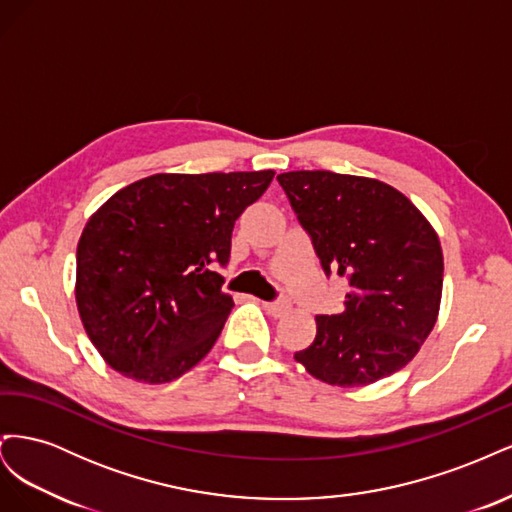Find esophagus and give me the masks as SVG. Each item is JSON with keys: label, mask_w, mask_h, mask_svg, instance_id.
Returning <instances> with one entry per match:
<instances>
[{"label": "esophagus", "mask_w": 512, "mask_h": 512, "mask_svg": "<svg viewBox=\"0 0 512 512\" xmlns=\"http://www.w3.org/2000/svg\"><path fill=\"white\" fill-rule=\"evenodd\" d=\"M262 307L267 309V314H271V316H284L288 309H290V303L286 301V299H280V301H265L262 303Z\"/></svg>", "instance_id": "34e87169"}]
</instances>
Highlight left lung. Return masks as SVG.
Instances as JSON below:
<instances>
[{
	"mask_svg": "<svg viewBox=\"0 0 512 512\" xmlns=\"http://www.w3.org/2000/svg\"><path fill=\"white\" fill-rule=\"evenodd\" d=\"M277 181L324 273L350 284L342 312L316 316V339L294 359L342 389L406 367L438 320L444 258L436 230L378 179L292 170Z\"/></svg>",
	"mask_w": 512,
	"mask_h": 512,
	"instance_id": "8db88e82",
	"label": "left lung"
}]
</instances>
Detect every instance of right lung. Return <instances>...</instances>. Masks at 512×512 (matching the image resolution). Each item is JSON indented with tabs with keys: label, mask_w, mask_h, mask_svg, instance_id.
<instances>
[{
	"label": "right lung",
	"mask_w": 512,
	"mask_h": 512,
	"mask_svg": "<svg viewBox=\"0 0 512 512\" xmlns=\"http://www.w3.org/2000/svg\"><path fill=\"white\" fill-rule=\"evenodd\" d=\"M273 175L160 173L91 215L76 247V307L115 371L164 384L205 359L235 307L215 269L226 267L237 218Z\"/></svg>",
	"instance_id": "1"
}]
</instances>
